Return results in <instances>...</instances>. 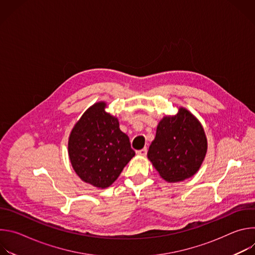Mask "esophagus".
<instances>
[{
  "mask_svg": "<svg viewBox=\"0 0 255 255\" xmlns=\"http://www.w3.org/2000/svg\"><path fill=\"white\" fill-rule=\"evenodd\" d=\"M136 153L140 156H145L147 154V148H143V149H140L138 151H136Z\"/></svg>",
  "mask_w": 255,
  "mask_h": 255,
  "instance_id": "1",
  "label": "esophagus"
}]
</instances>
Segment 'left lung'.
Listing matches in <instances>:
<instances>
[{
	"label": "left lung",
	"mask_w": 255,
	"mask_h": 255,
	"mask_svg": "<svg viewBox=\"0 0 255 255\" xmlns=\"http://www.w3.org/2000/svg\"><path fill=\"white\" fill-rule=\"evenodd\" d=\"M207 149L202 124L187 109L179 108L177 114L165 116L158 123L147 157L164 180L176 183L200 169Z\"/></svg>",
	"instance_id": "left-lung-1"
}]
</instances>
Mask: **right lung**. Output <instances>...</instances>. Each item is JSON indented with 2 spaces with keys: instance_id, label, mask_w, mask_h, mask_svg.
I'll return each mask as SVG.
<instances>
[{
  "instance_id": "add662e5",
  "label": "right lung",
  "mask_w": 255,
  "mask_h": 255,
  "mask_svg": "<svg viewBox=\"0 0 255 255\" xmlns=\"http://www.w3.org/2000/svg\"><path fill=\"white\" fill-rule=\"evenodd\" d=\"M106 107L105 102L90 107L68 138L72 168L85 183L100 189L110 187L135 155L129 137Z\"/></svg>"
}]
</instances>
